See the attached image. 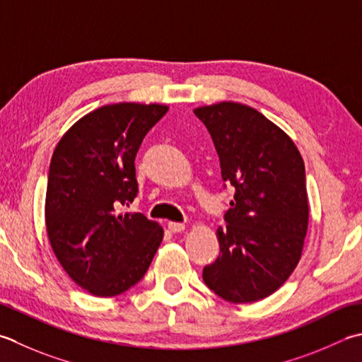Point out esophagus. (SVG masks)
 I'll use <instances>...</instances> for the list:
<instances>
[{
    "instance_id": "obj_1",
    "label": "esophagus",
    "mask_w": 362,
    "mask_h": 362,
    "mask_svg": "<svg viewBox=\"0 0 362 362\" xmlns=\"http://www.w3.org/2000/svg\"><path fill=\"white\" fill-rule=\"evenodd\" d=\"M168 229L171 230L173 233H175V232H182V230H185V224H183V223H174V221H169V223H168Z\"/></svg>"
}]
</instances>
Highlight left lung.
Instances as JSON below:
<instances>
[{"instance_id":"obj_1","label":"left lung","mask_w":362,"mask_h":362,"mask_svg":"<svg viewBox=\"0 0 362 362\" xmlns=\"http://www.w3.org/2000/svg\"><path fill=\"white\" fill-rule=\"evenodd\" d=\"M221 177L235 188L219 256L204 267L210 290L230 303H254L276 292L301 259L309 223L304 161L295 143L262 112L242 103L201 106Z\"/></svg>"}]
</instances>
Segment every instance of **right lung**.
Segmentation results:
<instances>
[{"instance_id": "add662e5", "label": "right lung", "mask_w": 362, "mask_h": 362, "mask_svg": "<svg viewBox=\"0 0 362 362\" xmlns=\"http://www.w3.org/2000/svg\"><path fill=\"white\" fill-rule=\"evenodd\" d=\"M166 105L115 103L83 116L49 163L45 224L66 273L95 296H116L143 279L163 228L143 214H119L138 194L134 158Z\"/></svg>"}]
</instances>
